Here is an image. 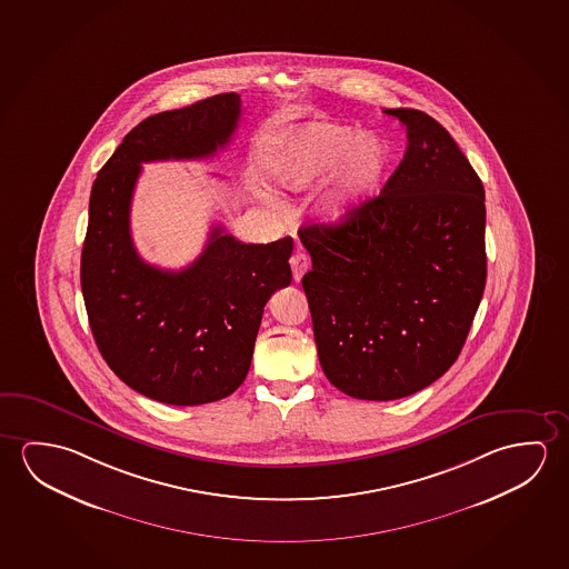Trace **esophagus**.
Masks as SVG:
<instances>
[{"label": "esophagus", "instance_id": "obj_1", "mask_svg": "<svg viewBox=\"0 0 569 569\" xmlns=\"http://www.w3.org/2000/svg\"><path fill=\"white\" fill-rule=\"evenodd\" d=\"M289 263H291V271H293V280L301 281L303 273H306V271L309 270V266H311V258H309V253L303 252V250H296V252L291 253Z\"/></svg>", "mask_w": 569, "mask_h": 569}]
</instances>
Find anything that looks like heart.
<instances>
[{
  "instance_id": "1",
  "label": "heart",
  "mask_w": 569,
  "mask_h": 569,
  "mask_svg": "<svg viewBox=\"0 0 569 569\" xmlns=\"http://www.w3.org/2000/svg\"><path fill=\"white\" fill-rule=\"evenodd\" d=\"M390 151L377 133H355L349 126L313 123L273 151L271 179L281 189L301 191L332 176L321 212L341 219L367 202L385 179Z\"/></svg>"
}]
</instances>
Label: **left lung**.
<instances>
[{"label": "left lung", "instance_id": "1", "mask_svg": "<svg viewBox=\"0 0 569 569\" xmlns=\"http://www.w3.org/2000/svg\"><path fill=\"white\" fill-rule=\"evenodd\" d=\"M402 163L339 224L299 228L301 280L325 377L359 400H398L443 377L487 281L485 189L449 131L393 108Z\"/></svg>", "mask_w": 569, "mask_h": 569}]
</instances>
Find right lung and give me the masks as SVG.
<instances>
[{
	"mask_svg": "<svg viewBox=\"0 0 569 569\" xmlns=\"http://www.w3.org/2000/svg\"><path fill=\"white\" fill-rule=\"evenodd\" d=\"M240 97L217 94L149 116L123 138L90 192L80 286L98 350L116 377L158 402L199 406L244 382L271 293L291 283V238L244 244L210 230L184 270L149 266L130 234L141 163L202 159L227 148Z\"/></svg>",
	"mask_w": 569,
	"mask_h": 569,
	"instance_id": "right-lung-1",
	"label": "right lung"
}]
</instances>
